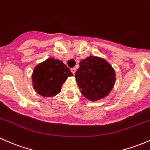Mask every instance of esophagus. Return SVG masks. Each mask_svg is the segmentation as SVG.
Wrapping results in <instances>:
<instances>
[{
    "label": "esophagus",
    "mask_w": 150,
    "mask_h": 150,
    "mask_svg": "<svg viewBox=\"0 0 150 150\" xmlns=\"http://www.w3.org/2000/svg\"><path fill=\"white\" fill-rule=\"evenodd\" d=\"M71 71L72 72V74H75L76 69L75 68H71Z\"/></svg>",
    "instance_id": "esophagus-1"
}]
</instances>
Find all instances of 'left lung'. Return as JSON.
I'll return each mask as SVG.
<instances>
[{
	"mask_svg": "<svg viewBox=\"0 0 150 150\" xmlns=\"http://www.w3.org/2000/svg\"><path fill=\"white\" fill-rule=\"evenodd\" d=\"M75 77L81 93L86 99L96 101L107 96L115 83V72L104 59L90 56L81 60Z\"/></svg>",
	"mask_w": 150,
	"mask_h": 150,
	"instance_id": "obj_1",
	"label": "left lung"
}]
</instances>
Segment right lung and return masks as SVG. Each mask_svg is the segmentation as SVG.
I'll use <instances>...</instances> for the list:
<instances>
[{
  "label": "right lung",
  "mask_w": 150,
  "mask_h": 150,
  "mask_svg": "<svg viewBox=\"0 0 150 150\" xmlns=\"http://www.w3.org/2000/svg\"><path fill=\"white\" fill-rule=\"evenodd\" d=\"M73 74L61 61L50 58L38 64L33 73V88L43 96H54L61 91L67 77Z\"/></svg>",
  "instance_id": "1"
}]
</instances>
